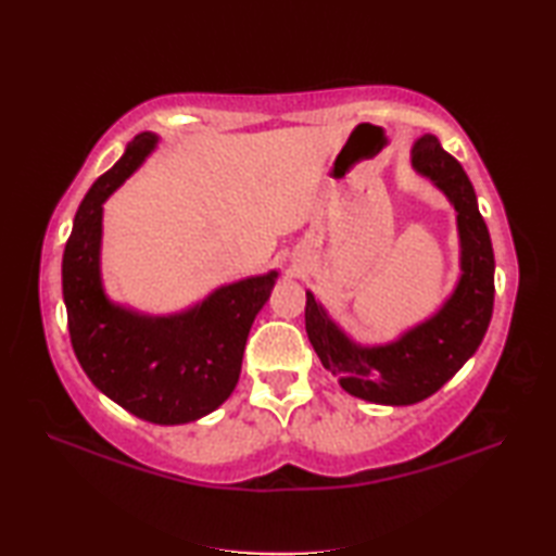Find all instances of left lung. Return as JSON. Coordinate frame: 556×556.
<instances>
[{
    "instance_id": "8db88e82",
    "label": "left lung",
    "mask_w": 556,
    "mask_h": 556,
    "mask_svg": "<svg viewBox=\"0 0 556 556\" xmlns=\"http://www.w3.org/2000/svg\"><path fill=\"white\" fill-rule=\"evenodd\" d=\"M410 162L456 210L460 279L452 296L430 320L392 344L358 346L305 291V332L325 368L339 377L351 396L387 406L418 404L452 380L478 351L494 305L492 241L468 174L430 134L413 146Z\"/></svg>"
}]
</instances>
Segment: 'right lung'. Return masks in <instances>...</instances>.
<instances>
[{"instance_id": "right-lung-1", "label": "right lung", "mask_w": 556, "mask_h": 556, "mask_svg": "<svg viewBox=\"0 0 556 556\" xmlns=\"http://www.w3.org/2000/svg\"><path fill=\"white\" fill-rule=\"evenodd\" d=\"M155 143V134H138L124 157L90 186L64 248L62 289L71 346L90 382L138 418L181 425L207 416L233 392L248 332L277 271L222 287L195 308L169 317L138 315L104 296L102 203Z\"/></svg>"}]
</instances>
